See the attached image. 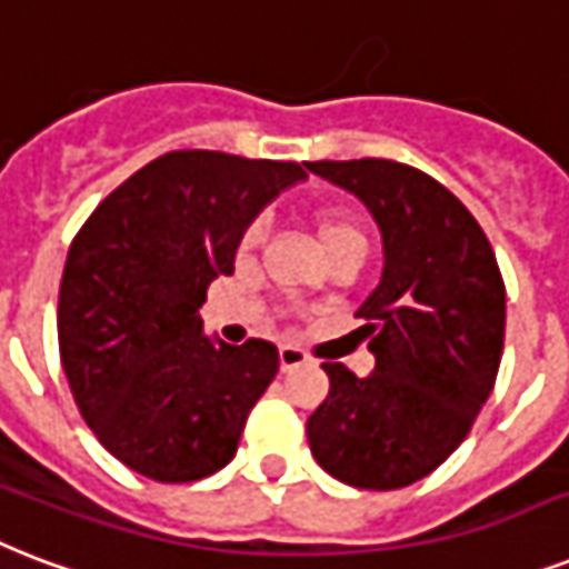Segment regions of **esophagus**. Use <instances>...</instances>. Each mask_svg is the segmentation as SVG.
Instances as JSON below:
<instances>
[{"label":"esophagus","instance_id":"obj_1","mask_svg":"<svg viewBox=\"0 0 569 569\" xmlns=\"http://www.w3.org/2000/svg\"><path fill=\"white\" fill-rule=\"evenodd\" d=\"M279 365H281V371L288 373L293 371V368H302V365H308V356L299 350V347H279Z\"/></svg>","mask_w":569,"mask_h":569}]
</instances>
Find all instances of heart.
Returning <instances> with one entry per match:
<instances>
[{
  "label": "heart",
  "instance_id": "obj_1",
  "mask_svg": "<svg viewBox=\"0 0 569 569\" xmlns=\"http://www.w3.org/2000/svg\"><path fill=\"white\" fill-rule=\"evenodd\" d=\"M261 240L263 222L261 219H254V222L243 231L240 249H243V252H252ZM317 240H320V249H323L326 254L338 252V249H345V246H365V237L362 231H359V224H356L347 213H341V210H323V213H317Z\"/></svg>",
  "mask_w": 569,
  "mask_h": 569
}]
</instances>
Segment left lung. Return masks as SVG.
Masks as SVG:
<instances>
[{
  "label": "left lung",
  "instance_id": "obj_1",
  "mask_svg": "<svg viewBox=\"0 0 569 569\" xmlns=\"http://www.w3.org/2000/svg\"><path fill=\"white\" fill-rule=\"evenodd\" d=\"M368 210L382 276L356 317L377 365L326 362L329 395L308 418L315 460L359 490H400L442 466L472 430L499 373L505 281L460 198L391 160L306 162Z\"/></svg>",
  "mask_w": 569,
  "mask_h": 569
}]
</instances>
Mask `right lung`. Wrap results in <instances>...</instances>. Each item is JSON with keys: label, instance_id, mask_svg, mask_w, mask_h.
Segmentation results:
<instances>
[{"label": "right lung", "instance_id": "obj_1", "mask_svg": "<svg viewBox=\"0 0 569 569\" xmlns=\"http://www.w3.org/2000/svg\"><path fill=\"white\" fill-rule=\"evenodd\" d=\"M299 162L171 151L100 201L59 290V353L106 451L160 483L201 481L234 460L279 350L204 335L198 308L234 272L254 216L306 180Z\"/></svg>", "mask_w": 569, "mask_h": 569}]
</instances>
